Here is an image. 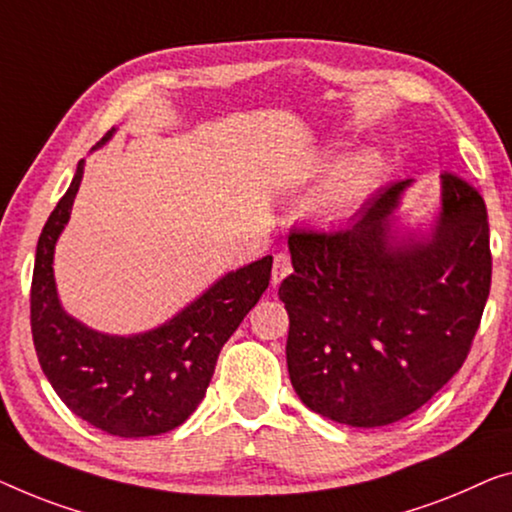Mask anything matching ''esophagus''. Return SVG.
<instances>
[{
  "label": "esophagus",
  "instance_id": "34e87169",
  "mask_svg": "<svg viewBox=\"0 0 512 512\" xmlns=\"http://www.w3.org/2000/svg\"><path fill=\"white\" fill-rule=\"evenodd\" d=\"M289 273H292V257L287 253H278L273 257V273H271V282L273 285H280Z\"/></svg>",
  "mask_w": 512,
  "mask_h": 512
}]
</instances>
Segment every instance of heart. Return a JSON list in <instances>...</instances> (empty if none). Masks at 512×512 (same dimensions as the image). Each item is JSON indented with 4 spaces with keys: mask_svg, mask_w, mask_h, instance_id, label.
<instances>
[{
    "mask_svg": "<svg viewBox=\"0 0 512 512\" xmlns=\"http://www.w3.org/2000/svg\"><path fill=\"white\" fill-rule=\"evenodd\" d=\"M338 156V147L326 149L324 163L331 165L338 160ZM381 170H384V163H381L375 151H363V154L347 158L345 163L335 167L331 177L310 197L308 213L319 220H338L347 216L377 186Z\"/></svg>",
    "mask_w": 512,
    "mask_h": 512,
    "instance_id": "b5f03b06",
    "label": "heart"
}]
</instances>
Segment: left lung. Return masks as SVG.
<instances>
[{
	"mask_svg": "<svg viewBox=\"0 0 512 512\" xmlns=\"http://www.w3.org/2000/svg\"><path fill=\"white\" fill-rule=\"evenodd\" d=\"M411 179L379 190L338 232H292L282 280L287 370L305 407L352 427L402 421L462 368L492 282L490 225L474 186L441 174L439 216L398 234Z\"/></svg>",
	"mask_w": 512,
	"mask_h": 512,
	"instance_id": "8db88e82",
	"label": "left lung"
}]
</instances>
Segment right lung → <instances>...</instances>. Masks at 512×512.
<instances>
[{"label": "right lung", "instance_id": "1", "mask_svg": "<svg viewBox=\"0 0 512 512\" xmlns=\"http://www.w3.org/2000/svg\"><path fill=\"white\" fill-rule=\"evenodd\" d=\"M114 128L94 149L103 147ZM85 160L50 213L36 246L32 335L38 363L75 416L114 437H154L179 427L202 402L220 349L269 287L273 257L225 273L158 329L108 335L61 308L52 257L71 218Z\"/></svg>", "mask_w": 512, "mask_h": 512}]
</instances>
